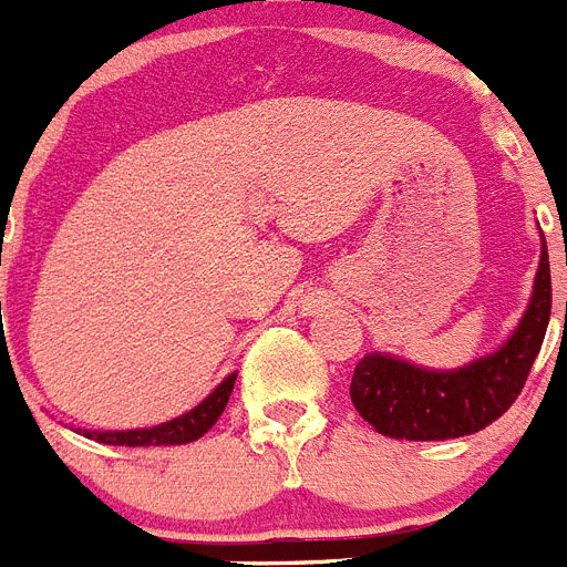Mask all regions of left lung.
I'll return each mask as SVG.
<instances>
[{"label": "left lung", "mask_w": 567, "mask_h": 567, "mask_svg": "<svg viewBox=\"0 0 567 567\" xmlns=\"http://www.w3.org/2000/svg\"><path fill=\"white\" fill-rule=\"evenodd\" d=\"M550 321V264L542 237L534 292L516 330L496 352L456 370H427L399 355L370 352L358 361L350 399L364 422L390 439L444 442L485 430L522 393Z\"/></svg>", "instance_id": "1"}]
</instances>
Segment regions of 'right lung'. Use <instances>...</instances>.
<instances>
[{"mask_svg":"<svg viewBox=\"0 0 567 567\" xmlns=\"http://www.w3.org/2000/svg\"><path fill=\"white\" fill-rule=\"evenodd\" d=\"M235 379L237 372L226 375V379L220 381L197 408L177 415L172 422L137 430H80V433L100 444H114V447H166V444L197 442L203 433H209L212 424H215L217 419H220V413L226 410V401H229L231 390H235Z\"/></svg>","mask_w":567,"mask_h":567,"instance_id":"obj_1","label":"right lung"}]
</instances>
